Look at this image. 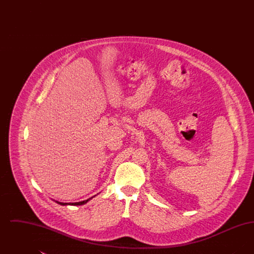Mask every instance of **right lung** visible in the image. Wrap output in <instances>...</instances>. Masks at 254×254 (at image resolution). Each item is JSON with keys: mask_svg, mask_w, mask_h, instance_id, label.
Wrapping results in <instances>:
<instances>
[{"mask_svg": "<svg viewBox=\"0 0 254 254\" xmlns=\"http://www.w3.org/2000/svg\"><path fill=\"white\" fill-rule=\"evenodd\" d=\"M89 199H87V200H85V201H83V202H77V203H61V202H58L60 205H84L85 204L87 201H88Z\"/></svg>", "mask_w": 254, "mask_h": 254, "instance_id": "add662e5", "label": "right lung"}]
</instances>
